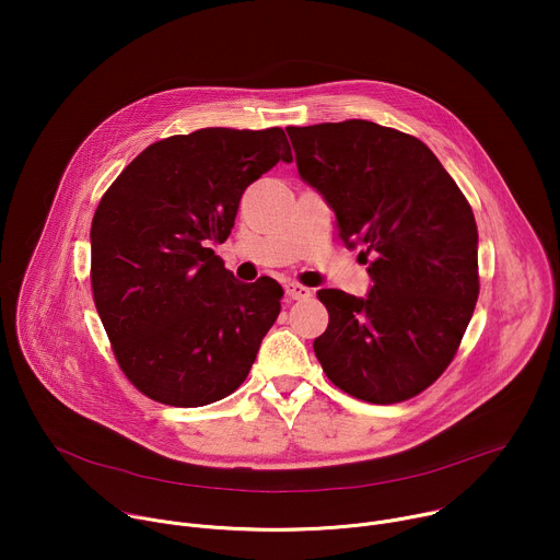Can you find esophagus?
Returning a JSON list of instances; mask_svg holds the SVG:
<instances>
[{
	"instance_id": "esophagus-1",
	"label": "esophagus",
	"mask_w": 560,
	"mask_h": 560,
	"mask_svg": "<svg viewBox=\"0 0 560 560\" xmlns=\"http://www.w3.org/2000/svg\"><path fill=\"white\" fill-rule=\"evenodd\" d=\"M285 294H288L292 301H299V299L312 296V290L305 288V285H301V283H288V285H285Z\"/></svg>"
}]
</instances>
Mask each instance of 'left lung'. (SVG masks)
I'll return each instance as SVG.
<instances>
[{
  "label": "left lung",
  "instance_id": "obj_1",
  "mask_svg": "<svg viewBox=\"0 0 560 560\" xmlns=\"http://www.w3.org/2000/svg\"><path fill=\"white\" fill-rule=\"evenodd\" d=\"M303 182L370 257L365 299L318 290L328 330L314 339L326 376L361 401L401 404L452 363L478 299L474 212L417 137L365 119L285 128Z\"/></svg>",
  "mask_w": 560,
  "mask_h": 560
}]
</instances>
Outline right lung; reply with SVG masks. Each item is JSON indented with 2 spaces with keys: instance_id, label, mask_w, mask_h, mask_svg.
Segmentation results:
<instances>
[{
  "instance_id": "add662e5",
  "label": "right lung",
  "mask_w": 560,
  "mask_h": 560,
  "mask_svg": "<svg viewBox=\"0 0 560 560\" xmlns=\"http://www.w3.org/2000/svg\"><path fill=\"white\" fill-rule=\"evenodd\" d=\"M279 162H292L283 128H201L150 143L104 192L93 299L121 372L152 401L201 408L246 381L283 288L236 281L212 246Z\"/></svg>"
}]
</instances>
